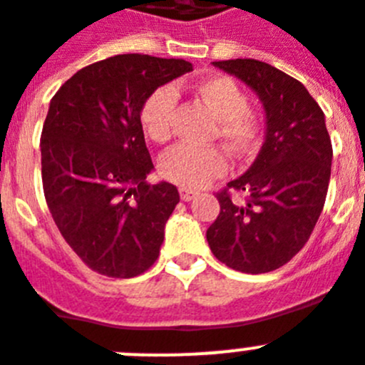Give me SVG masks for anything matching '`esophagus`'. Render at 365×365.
Returning a JSON list of instances; mask_svg holds the SVG:
<instances>
[{"label":"esophagus","instance_id":"obj_1","mask_svg":"<svg viewBox=\"0 0 365 365\" xmlns=\"http://www.w3.org/2000/svg\"><path fill=\"white\" fill-rule=\"evenodd\" d=\"M179 192H180V199H182V201H192V199L199 194V192H195V190H190V188H180Z\"/></svg>","mask_w":365,"mask_h":365}]
</instances>
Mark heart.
<instances>
[{"mask_svg":"<svg viewBox=\"0 0 365 365\" xmlns=\"http://www.w3.org/2000/svg\"><path fill=\"white\" fill-rule=\"evenodd\" d=\"M199 99L217 118V138L235 155H245L260 138V121L249 110L247 93L235 79L214 76L195 85ZM177 93L171 86H160L148 96L140 120L145 135L155 142H166L173 133V112ZM227 155L220 148H194L179 144L160 158L164 179L182 188H203L227 171Z\"/></svg>","mask_w":365,"mask_h":365,"instance_id":"1","label":"heart"}]
</instances>
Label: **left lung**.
Masks as SVG:
<instances>
[{
	"label": "left lung",
	"mask_w": 365,
	"mask_h": 365,
	"mask_svg": "<svg viewBox=\"0 0 365 365\" xmlns=\"http://www.w3.org/2000/svg\"><path fill=\"white\" fill-rule=\"evenodd\" d=\"M214 66L244 81L266 110V140L253 166L217 192L220 214L208 227L214 257L242 273H267L304 247L325 205L332 144L325 114L297 79L255 58ZM244 191L246 203L230 190Z\"/></svg>",
	"instance_id": "8db88e82"
}]
</instances>
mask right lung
Wrapping results in <instances>:
<instances>
[{"instance_id":"add662e5","label":"right lung","mask_w":365,"mask_h":365,"mask_svg":"<svg viewBox=\"0 0 365 365\" xmlns=\"http://www.w3.org/2000/svg\"><path fill=\"white\" fill-rule=\"evenodd\" d=\"M192 71L182 58L116 55L58 88L43 121L42 185L61 235L93 272L130 279L155 264L179 203L170 182L149 185L140 121L151 92Z\"/></svg>"}]
</instances>
